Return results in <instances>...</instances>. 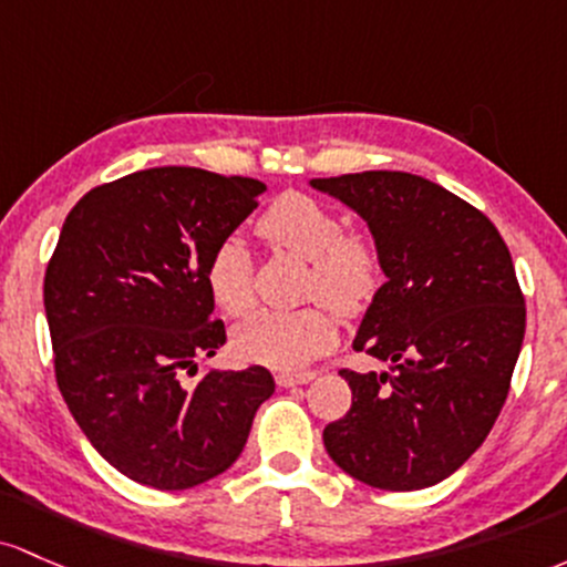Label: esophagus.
<instances>
[{
  "instance_id": "esophagus-1",
  "label": "esophagus",
  "mask_w": 567,
  "mask_h": 567,
  "mask_svg": "<svg viewBox=\"0 0 567 567\" xmlns=\"http://www.w3.org/2000/svg\"><path fill=\"white\" fill-rule=\"evenodd\" d=\"M316 374L313 372H302V374H289V372H281L276 378V383L281 385V388H295V385H305V383H310V380H313Z\"/></svg>"
}]
</instances>
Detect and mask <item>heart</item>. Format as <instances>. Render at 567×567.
Masks as SVG:
<instances>
[{"label":"heart","mask_w":567,"mask_h":567,"mask_svg":"<svg viewBox=\"0 0 567 567\" xmlns=\"http://www.w3.org/2000/svg\"><path fill=\"white\" fill-rule=\"evenodd\" d=\"M257 233L270 246L313 262L308 291L340 313H355L380 286V259L361 235L346 233V221L332 208L308 195L286 193L259 216ZM206 286L216 308L227 316H246L254 308V265L249 246L225 238L206 265ZM334 316L323 305L302 310H262L246 318L233 334L235 353L286 372L313 364L334 346Z\"/></svg>","instance_id":"b5f03b06"}]
</instances>
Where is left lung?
Returning a JSON list of instances; mask_svg holds the SVG:
<instances>
[{"label":"left lung","instance_id":"obj_1","mask_svg":"<svg viewBox=\"0 0 567 567\" xmlns=\"http://www.w3.org/2000/svg\"><path fill=\"white\" fill-rule=\"evenodd\" d=\"M369 225L388 281L353 348L388 372L340 369L353 391L323 429L337 466L369 487L423 489L485 442L506 402L525 337V297L504 238L472 203L404 174L313 179Z\"/></svg>","mask_w":567,"mask_h":567}]
</instances>
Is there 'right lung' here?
<instances>
[{
	"instance_id": "1",
	"label": "right lung",
	"mask_w": 567,
	"mask_h": 567,
	"mask_svg": "<svg viewBox=\"0 0 567 567\" xmlns=\"http://www.w3.org/2000/svg\"><path fill=\"white\" fill-rule=\"evenodd\" d=\"M265 184L165 165L93 187L44 272L55 383L104 461L138 485L187 489L227 472L276 380L198 372L225 346L206 265Z\"/></svg>"
}]
</instances>
